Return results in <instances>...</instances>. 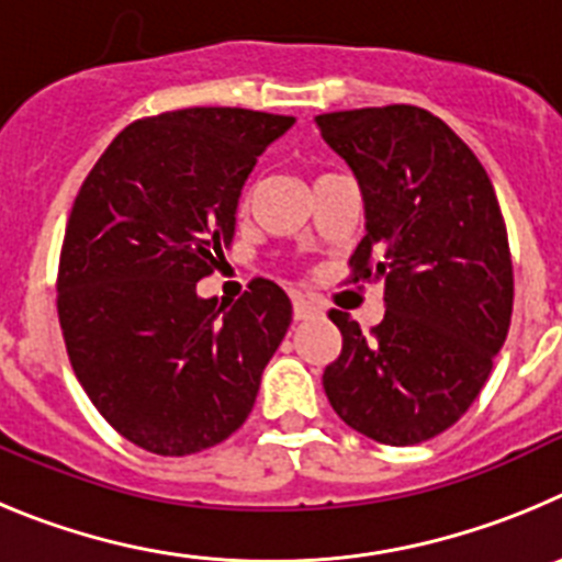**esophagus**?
I'll return each instance as SVG.
<instances>
[{
	"mask_svg": "<svg viewBox=\"0 0 562 562\" xmlns=\"http://www.w3.org/2000/svg\"><path fill=\"white\" fill-rule=\"evenodd\" d=\"M316 313H318V307L313 305V302H307L305 296H293V318H296V322L316 316Z\"/></svg>",
	"mask_w": 562,
	"mask_h": 562,
	"instance_id": "1",
	"label": "esophagus"
}]
</instances>
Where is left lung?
I'll return each instance as SVG.
<instances>
[{"mask_svg": "<svg viewBox=\"0 0 562 562\" xmlns=\"http://www.w3.org/2000/svg\"><path fill=\"white\" fill-rule=\"evenodd\" d=\"M356 173L367 235L350 282L383 280L386 313L361 333L330 311L341 352L325 369L338 417L383 445L451 428L487 383L513 318V257L493 181L431 111L381 105L318 114Z\"/></svg>", "mask_w": 562, "mask_h": 562, "instance_id": "1", "label": "left lung"}]
</instances>
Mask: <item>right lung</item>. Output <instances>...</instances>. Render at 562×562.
I'll return each instance as SVG.
<instances>
[{
    "mask_svg": "<svg viewBox=\"0 0 562 562\" xmlns=\"http://www.w3.org/2000/svg\"><path fill=\"white\" fill-rule=\"evenodd\" d=\"M293 117L201 105L131 123L89 170L58 262L69 363L111 428L159 457L224 442L255 406L291 300L249 282L229 307L201 300L235 237L257 156Z\"/></svg>",
    "mask_w": 562,
    "mask_h": 562,
    "instance_id": "1",
    "label": "right lung"
}]
</instances>
